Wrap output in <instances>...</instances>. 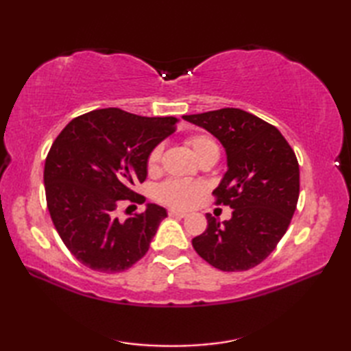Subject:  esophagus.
<instances>
[{
  "label": "esophagus",
  "mask_w": 351,
  "mask_h": 351,
  "mask_svg": "<svg viewBox=\"0 0 351 351\" xmlns=\"http://www.w3.org/2000/svg\"><path fill=\"white\" fill-rule=\"evenodd\" d=\"M169 215L170 217H187V213L184 211H178V210H169Z\"/></svg>",
  "instance_id": "1"
}]
</instances>
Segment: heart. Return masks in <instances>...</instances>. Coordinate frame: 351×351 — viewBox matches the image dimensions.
Here are the masks:
<instances>
[{
    "label": "heart",
    "mask_w": 351,
    "mask_h": 351,
    "mask_svg": "<svg viewBox=\"0 0 351 351\" xmlns=\"http://www.w3.org/2000/svg\"><path fill=\"white\" fill-rule=\"evenodd\" d=\"M187 145L200 161L208 155L217 154L219 146L215 140L208 136H191L187 138ZM162 156V146H155L147 156V169L149 171H155L160 166ZM205 191V187L200 182L184 181V180H169L162 182L156 189V197L160 202L175 208H189L196 202L199 196Z\"/></svg>",
    "instance_id": "heart-1"
}]
</instances>
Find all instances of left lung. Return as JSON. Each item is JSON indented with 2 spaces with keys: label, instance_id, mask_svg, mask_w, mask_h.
Returning <instances> with one entry per match:
<instances>
[{
  "label": "left lung",
  "instance_id": "left-lung-1",
  "mask_svg": "<svg viewBox=\"0 0 351 351\" xmlns=\"http://www.w3.org/2000/svg\"><path fill=\"white\" fill-rule=\"evenodd\" d=\"M182 117L225 147L228 170L213 195L215 204L234 210L223 223L206 214L208 228L193 238V247L221 271L256 267L276 249L295 211L300 191L295 154L276 126L240 108Z\"/></svg>",
  "mask_w": 351,
  "mask_h": 351
}]
</instances>
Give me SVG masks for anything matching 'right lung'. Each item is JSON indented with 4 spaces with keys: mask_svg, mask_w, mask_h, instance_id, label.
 <instances>
[{
    "mask_svg": "<svg viewBox=\"0 0 351 351\" xmlns=\"http://www.w3.org/2000/svg\"><path fill=\"white\" fill-rule=\"evenodd\" d=\"M176 122L171 116L102 108L72 119L58 134L45 161L47 205L58 235L81 264L119 273L146 255L167 211L147 204L125 220L116 211L145 202L134 185L146 180L149 154Z\"/></svg>",
    "mask_w": 351,
    "mask_h": 351,
    "instance_id": "obj_1",
    "label": "right lung"
}]
</instances>
